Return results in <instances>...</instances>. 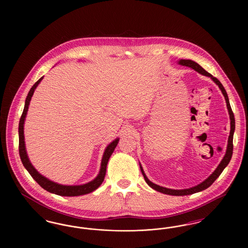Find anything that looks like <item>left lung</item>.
<instances>
[{
  "label": "left lung",
  "mask_w": 248,
  "mask_h": 248,
  "mask_svg": "<svg viewBox=\"0 0 248 248\" xmlns=\"http://www.w3.org/2000/svg\"><path fill=\"white\" fill-rule=\"evenodd\" d=\"M179 65H182V66H186V67H189L193 69L194 71L199 72L202 75H204V76H207V77H210L213 80V82L216 83L217 85H218L219 89L221 90L222 94L224 95L225 100H226V104H227V108H228V111H229V115H230V120H231V131H230V136H229V139H228V145H227V150H226V154H225L223 159L221 160L220 164L217 165V167L216 168V170L213 172L212 174L207 177L206 179H204L202 183L194 186V187H191L189 189H167L165 187H162V186H159L157 184H154V182H152L147 176L145 175L144 173V170L142 168L141 165L140 164V170H141L142 175L144 177L145 181L147 182V184L153 188V189L159 191V192H162V193H165V194H168V195H174V196H184V195H189V194H193V193H196V192H199L202 191L203 189H207L208 187H210L213 184V182L217 178V177L220 176V174L222 173V171L224 170L225 167L227 165H229L231 159H232V150H233V134H234V130H235V119H234V115H233V112L232 110V108L230 105V101H229V97H228V94L227 92L225 90L222 83H220L217 78L213 77L212 75L210 73H208L205 70H203L200 65L196 62H194L193 60H190V59H180L178 62H177Z\"/></svg>",
  "instance_id": "1"
}]
</instances>
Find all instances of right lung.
<instances>
[{"instance_id":"add662e5","label":"right lung","mask_w":248,"mask_h":248,"mask_svg":"<svg viewBox=\"0 0 248 248\" xmlns=\"http://www.w3.org/2000/svg\"><path fill=\"white\" fill-rule=\"evenodd\" d=\"M44 76L42 78H40L37 82H36L33 86L31 88L29 94L27 95V98L25 100V106H24L23 112L21 115V118L19 121V125H18V137H19V156L21 159V162L23 164L24 167L27 169V171L30 173V175L32 177V178L35 180L36 182L43 188V189L47 190L51 193H55L57 195L60 196H80V195H84L87 193H90L92 191H94V189H97L103 182L104 177L106 175L107 165L108 162L109 157L111 156L112 153L114 152L117 144H118L119 138L115 139L112 142H110L105 149V152L102 156V160H101V165H100V170L99 173L94 179L88 183H85L83 185H62L59 184L57 182H54L50 179H48L47 177L41 175L33 165H31L29 156L27 154L26 151V146H25V138H24V124H25V120L26 116L28 113V109L30 106V102L31 99L33 95V93L35 91L38 84L41 83V81L43 80Z\"/></svg>"}]
</instances>
